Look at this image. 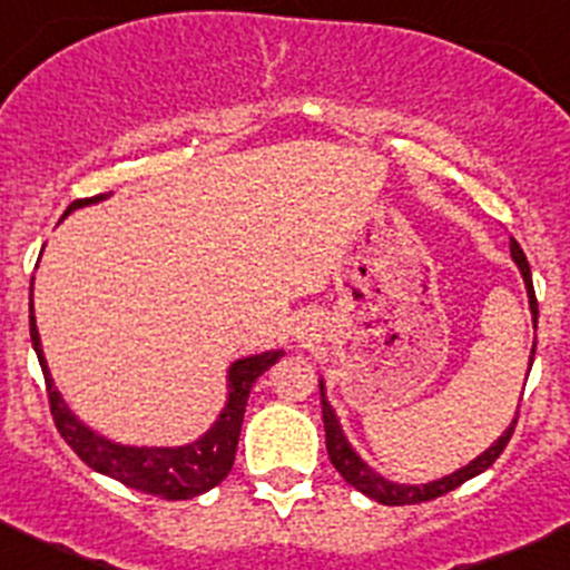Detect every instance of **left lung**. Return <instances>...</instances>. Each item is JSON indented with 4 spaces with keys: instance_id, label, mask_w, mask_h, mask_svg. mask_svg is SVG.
Masks as SVG:
<instances>
[{
    "instance_id": "1",
    "label": "left lung",
    "mask_w": 570,
    "mask_h": 570,
    "mask_svg": "<svg viewBox=\"0 0 570 570\" xmlns=\"http://www.w3.org/2000/svg\"><path fill=\"white\" fill-rule=\"evenodd\" d=\"M510 255H513L515 266L521 268V277H524V285H527V296H530V309H532V315H535V324H538V302H535V287H532L530 263H527V255L521 252V246L515 244V238H510ZM532 360H535V345H532ZM321 412H324L328 461H332L334 469L343 474L345 483H351L356 491H362V494H367L371 500L381 502V504H416V502L436 500V497H444L448 491L459 489L461 483H466V480L474 478V474L485 472L491 463L500 459L502 450L508 448L510 436H513L515 422H519V412H515L508 431H504L502 436L497 439V442L491 444L483 455H478V459L469 463V466L459 469V472L448 474V478H442V480H433V483H425V485H401V483H390V480H384L381 474H375L373 469L367 466V463L362 461L354 450H351L348 439L343 436V428H340L337 416H334L332 406L326 403L324 384H321Z\"/></svg>"
}]
</instances>
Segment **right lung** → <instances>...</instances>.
Listing matches in <instances>:
<instances>
[{"label": "right lung", "mask_w": 570, "mask_h": 570, "mask_svg": "<svg viewBox=\"0 0 570 570\" xmlns=\"http://www.w3.org/2000/svg\"><path fill=\"white\" fill-rule=\"evenodd\" d=\"M107 195L76 199V203L68 205L66 214H70L73 208H81V205L98 203V199H104ZM29 337H32V348L38 354L40 371H43L46 379V395H49L51 416H55L57 431L66 439L68 448L87 466L96 469V472L120 480L122 485H128L134 491L161 497V500H191V497H199L208 489H214V485H219L230 474L233 461H236L238 433H242L246 412V397H249L252 386H255V381L261 379L263 371H268L283 356V351H266V354L238 360L230 367V375H227V381H230V397H227L225 412L219 414V420L197 442L186 444V448H122V444L109 442V439L98 436L90 428L81 425L68 412L66 403H62L60 392L55 390V381L49 375V367H46L38 326H35L32 302H29Z\"/></svg>", "instance_id": "1"}]
</instances>
